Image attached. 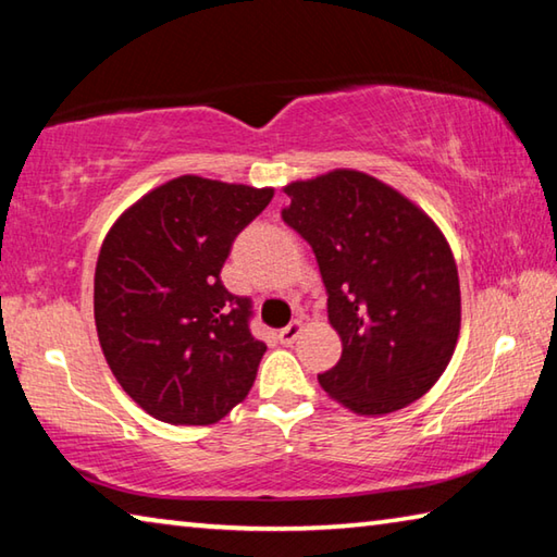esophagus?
<instances>
[{
	"label": "esophagus",
	"mask_w": 557,
	"mask_h": 557,
	"mask_svg": "<svg viewBox=\"0 0 557 557\" xmlns=\"http://www.w3.org/2000/svg\"><path fill=\"white\" fill-rule=\"evenodd\" d=\"M299 334H301V322H299V319H292V322L285 329H280V342L282 344H295Z\"/></svg>",
	"instance_id": "obj_1"
}]
</instances>
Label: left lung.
Masks as SVG:
<instances>
[{"label":"left lung","instance_id":"obj_1","mask_svg":"<svg viewBox=\"0 0 557 557\" xmlns=\"http://www.w3.org/2000/svg\"><path fill=\"white\" fill-rule=\"evenodd\" d=\"M282 221L312 245L342 358L319 375L356 414H388L422 398L455 354L457 262L430 215L393 186L334 169L285 186Z\"/></svg>","mask_w":557,"mask_h":557}]
</instances>
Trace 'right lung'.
<instances>
[{
	"label": "right lung",
	"mask_w": 557,
	"mask_h": 557,
	"mask_svg": "<svg viewBox=\"0 0 557 557\" xmlns=\"http://www.w3.org/2000/svg\"><path fill=\"white\" fill-rule=\"evenodd\" d=\"M275 188L176 176L112 223L96 265V329L112 375L169 425H213L256 381L265 344L221 268Z\"/></svg>",
	"instance_id": "right-lung-1"
}]
</instances>
